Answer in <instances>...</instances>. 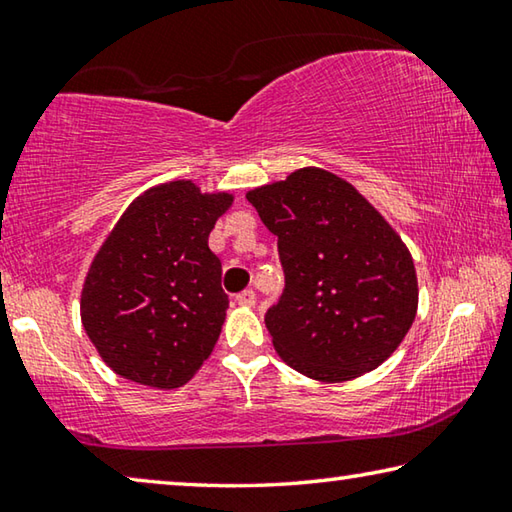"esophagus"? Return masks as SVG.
I'll list each match as a JSON object with an SVG mask.
<instances>
[{
	"mask_svg": "<svg viewBox=\"0 0 512 512\" xmlns=\"http://www.w3.org/2000/svg\"><path fill=\"white\" fill-rule=\"evenodd\" d=\"M241 307H253L255 305V300H257V296H255V291L253 289H246V291H241V293H237V298H235Z\"/></svg>",
	"mask_w": 512,
	"mask_h": 512,
	"instance_id": "34e87169",
	"label": "esophagus"
}]
</instances>
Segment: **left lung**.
<instances>
[{"mask_svg": "<svg viewBox=\"0 0 512 512\" xmlns=\"http://www.w3.org/2000/svg\"><path fill=\"white\" fill-rule=\"evenodd\" d=\"M246 198L277 237L287 280L266 311L280 359L325 384L379 368L418 314L415 264L393 225L320 167L291 171Z\"/></svg>", "mask_w": 512, "mask_h": 512, "instance_id": "obj_1", "label": "left lung"}]
</instances>
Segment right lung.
Segmentation results:
<instances>
[{
    "mask_svg": "<svg viewBox=\"0 0 512 512\" xmlns=\"http://www.w3.org/2000/svg\"><path fill=\"white\" fill-rule=\"evenodd\" d=\"M232 201L169 180L137 196L108 232L85 275L81 323L119 377L171 391L212 354L228 296L207 239Z\"/></svg>",
    "mask_w": 512,
    "mask_h": 512,
    "instance_id": "obj_1",
    "label": "right lung"
}]
</instances>
